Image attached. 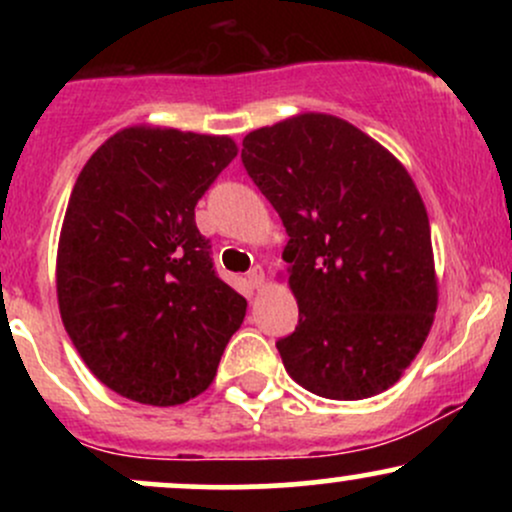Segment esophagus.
Listing matches in <instances>:
<instances>
[{
    "label": "esophagus",
    "instance_id": "34e87169",
    "mask_svg": "<svg viewBox=\"0 0 512 512\" xmlns=\"http://www.w3.org/2000/svg\"><path fill=\"white\" fill-rule=\"evenodd\" d=\"M248 284L252 286V289H260V286L264 284V272H262L260 267L250 269V272H248Z\"/></svg>",
    "mask_w": 512,
    "mask_h": 512
}]
</instances>
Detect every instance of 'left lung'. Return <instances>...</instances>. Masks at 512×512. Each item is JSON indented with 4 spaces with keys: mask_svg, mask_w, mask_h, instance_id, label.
<instances>
[{
    "mask_svg": "<svg viewBox=\"0 0 512 512\" xmlns=\"http://www.w3.org/2000/svg\"><path fill=\"white\" fill-rule=\"evenodd\" d=\"M240 158L289 233L298 325L276 342L286 373L327 399L395 385L438 305L431 226L407 170L322 113L255 129Z\"/></svg>",
    "mask_w": 512,
    "mask_h": 512,
    "instance_id": "left-lung-1",
    "label": "left lung"
}]
</instances>
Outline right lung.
Returning <instances> with one entry per match:
<instances>
[{"label": "right lung", "mask_w": 512, "mask_h": 512, "mask_svg": "<svg viewBox=\"0 0 512 512\" xmlns=\"http://www.w3.org/2000/svg\"><path fill=\"white\" fill-rule=\"evenodd\" d=\"M238 154L228 137L127 127L76 178L57 250L64 330L117 395L154 407L214 380L245 298L219 279L195 207Z\"/></svg>", "instance_id": "obj_1"}]
</instances>
